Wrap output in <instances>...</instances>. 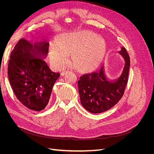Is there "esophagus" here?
<instances>
[{
	"instance_id": "esophagus-1",
	"label": "esophagus",
	"mask_w": 154,
	"mask_h": 154,
	"mask_svg": "<svg viewBox=\"0 0 154 154\" xmlns=\"http://www.w3.org/2000/svg\"><path fill=\"white\" fill-rule=\"evenodd\" d=\"M67 72V71H63V72H61V76H64Z\"/></svg>"
}]
</instances>
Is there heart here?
Returning <instances> with one entry per match:
<instances>
[{
    "instance_id": "heart-1",
    "label": "heart",
    "mask_w": 154,
    "mask_h": 154,
    "mask_svg": "<svg viewBox=\"0 0 154 154\" xmlns=\"http://www.w3.org/2000/svg\"><path fill=\"white\" fill-rule=\"evenodd\" d=\"M106 52L105 41L97 35L85 31L69 32L60 35L57 42L49 46L51 61L57 69L66 66L72 54V62L83 71L96 68L103 59Z\"/></svg>"
}]
</instances>
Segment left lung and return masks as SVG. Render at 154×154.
Returning <instances> with one entry per match:
<instances>
[{
    "instance_id": "left-lung-1",
    "label": "left lung",
    "mask_w": 154,
    "mask_h": 154,
    "mask_svg": "<svg viewBox=\"0 0 154 154\" xmlns=\"http://www.w3.org/2000/svg\"><path fill=\"white\" fill-rule=\"evenodd\" d=\"M118 53L125 61L119 78L110 80L106 75L103 66L99 71L83 74L78 81L81 103L91 113L99 114L109 110L123 96L128 82L130 57L123 47Z\"/></svg>"
}]
</instances>
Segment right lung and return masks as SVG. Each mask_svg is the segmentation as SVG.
Listing matches in <instances>:
<instances>
[{"instance_id":"obj_1","label":"right lung","mask_w":154,"mask_h":154,"mask_svg":"<svg viewBox=\"0 0 154 154\" xmlns=\"http://www.w3.org/2000/svg\"><path fill=\"white\" fill-rule=\"evenodd\" d=\"M49 48L48 42L32 44L22 38L10 55L8 70L10 85L17 99L32 110L45 108L60 75L51 71L44 61Z\"/></svg>"}]
</instances>
